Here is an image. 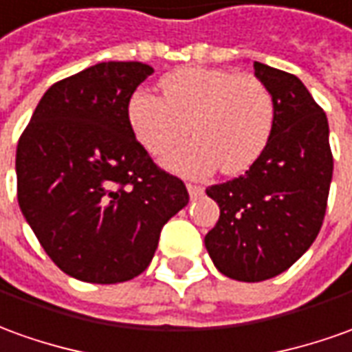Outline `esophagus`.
<instances>
[{
  "label": "esophagus",
  "mask_w": 352,
  "mask_h": 352,
  "mask_svg": "<svg viewBox=\"0 0 352 352\" xmlns=\"http://www.w3.org/2000/svg\"><path fill=\"white\" fill-rule=\"evenodd\" d=\"M188 191H190V197L191 199H195V197H199V195H203V188L201 186H197V184H188Z\"/></svg>",
  "instance_id": "34e87169"
}]
</instances>
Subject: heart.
<instances>
[{
  "instance_id": "b5f03b06",
  "label": "heart",
  "mask_w": 352,
  "mask_h": 352,
  "mask_svg": "<svg viewBox=\"0 0 352 352\" xmlns=\"http://www.w3.org/2000/svg\"><path fill=\"white\" fill-rule=\"evenodd\" d=\"M161 89L162 96L135 91L128 120L151 155L170 151L188 132L195 135L164 161L172 170L197 176L218 166L224 174H239L270 142L274 98L254 74L182 67L161 80Z\"/></svg>"
}]
</instances>
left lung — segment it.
I'll return each instance as SVG.
<instances>
[{"instance_id":"8db88e82","label":"left lung","mask_w":352,"mask_h":352,"mask_svg":"<svg viewBox=\"0 0 352 352\" xmlns=\"http://www.w3.org/2000/svg\"><path fill=\"white\" fill-rule=\"evenodd\" d=\"M274 98L270 142L239 178L207 188L220 207L205 247L220 272L263 282L297 263L318 236L333 157L326 113L295 74L253 63Z\"/></svg>"}]
</instances>
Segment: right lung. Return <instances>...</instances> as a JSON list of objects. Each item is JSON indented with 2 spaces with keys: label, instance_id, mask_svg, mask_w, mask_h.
<instances>
[{
  "label": "right lung",
  "instance_id": "right-lung-1",
  "mask_svg": "<svg viewBox=\"0 0 352 352\" xmlns=\"http://www.w3.org/2000/svg\"><path fill=\"white\" fill-rule=\"evenodd\" d=\"M151 74L138 60H109L60 80L16 145L19 207L51 261L82 282L140 276L162 226L190 201L128 120L132 94Z\"/></svg>",
  "mask_w": 352,
  "mask_h": 352
}]
</instances>
